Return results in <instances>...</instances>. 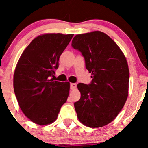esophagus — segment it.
Segmentation results:
<instances>
[{
  "mask_svg": "<svg viewBox=\"0 0 148 148\" xmlns=\"http://www.w3.org/2000/svg\"><path fill=\"white\" fill-rule=\"evenodd\" d=\"M76 88V84L75 83H71L70 84V89L71 90H75Z\"/></svg>",
  "mask_w": 148,
  "mask_h": 148,
  "instance_id": "34e87169",
  "label": "esophagus"
}]
</instances>
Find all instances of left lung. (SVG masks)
I'll list each match as a JSON object with an SVG mask.
<instances>
[{
  "label": "left lung",
  "mask_w": 148,
  "mask_h": 148,
  "mask_svg": "<svg viewBox=\"0 0 148 148\" xmlns=\"http://www.w3.org/2000/svg\"><path fill=\"white\" fill-rule=\"evenodd\" d=\"M72 46L82 53L92 78L90 84L77 86L81 94L74 103L77 116L88 127L104 126L118 115L128 96L126 58L115 42L100 31L76 35Z\"/></svg>",
  "instance_id": "left-lung-1"
}]
</instances>
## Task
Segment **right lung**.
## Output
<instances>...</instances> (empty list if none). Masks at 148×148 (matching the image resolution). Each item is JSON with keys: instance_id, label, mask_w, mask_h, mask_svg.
Masks as SVG:
<instances>
[{"instance_id": "right-lung-1", "label": "right lung", "mask_w": 148, "mask_h": 148, "mask_svg": "<svg viewBox=\"0 0 148 148\" xmlns=\"http://www.w3.org/2000/svg\"><path fill=\"white\" fill-rule=\"evenodd\" d=\"M73 34L40 35L30 43L15 68L13 86L19 106L32 122L48 125L56 120L69 95L70 83L51 76Z\"/></svg>"}]
</instances>
